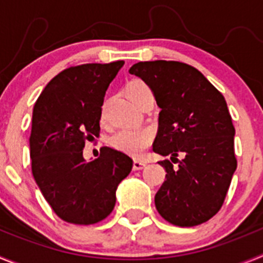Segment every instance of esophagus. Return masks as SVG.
Masks as SVG:
<instances>
[{
	"label": "esophagus",
	"mask_w": 263,
	"mask_h": 263,
	"mask_svg": "<svg viewBox=\"0 0 263 263\" xmlns=\"http://www.w3.org/2000/svg\"><path fill=\"white\" fill-rule=\"evenodd\" d=\"M146 167V163L143 162V160H139V159H134L133 162V170L134 171H137V170H142Z\"/></svg>",
	"instance_id": "obj_1"
}]
</instances>
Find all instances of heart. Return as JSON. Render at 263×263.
Instances as JSON below:
<instances>
[{
	"mask_svg": "<svg viewBox=\"0 0 263 263\" xmlns=\"http://www.w3.org/2000/svg\"><path fill=\"white\" fill-rule=\"evenodd\" d=\"M126 93L132 101L138 105L146 95L152 93V89L145 81L133 80L126 85ZM153 139H154V130L152 127H122L110 137L109 143L118 152L138 157L152 145Z\"/></svg>",
	"mask_w": 263,
	"mask_h": 263,
	"instance_id": "b5f03b06",
	"label": "heart"
}]
</instances>
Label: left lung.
Listing matches in <instances>:
<instances>
[{
	"instance_id": "1",
	"label": "left lung",
	"mask_w": 263,
	"mask_h": 263,
	"mask_svg": "<svg viewBox=\"0 0 263 263\" xmlns=\"http://www.w3.org/2000/svg\"><path fill=\"white\" fill-rule=\"evenodd\" d=\"M129 72L152 88L160 108L153 150L171 155L159 162L167 174L155 195L157 211L178 227L208 221L224 204L237 168L236 130L224 96L182 62H139Z\"/></svg>"
}]
</instances>
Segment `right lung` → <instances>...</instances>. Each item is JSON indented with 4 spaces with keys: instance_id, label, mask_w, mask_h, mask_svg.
I'll use <instances>...</instances> for the list:
<instances>
[{
    "instance_id": "obj_1",
    "label": "right lung",
    "mask_w": 263,
    "mask_h": 263,
    "mask_svg": "<svg viewBox=\"0 0 263 263\" xmlns=\"http://www.w3.org/2000/svg\"><path fill=\"white\" fill-rule=\"evenodd\" d=\"M124 60L66 68L46 85L32 110L31 171L42 194L62 220L90 225L110 215L116 190L133 159L111 147L87 162L85 141L100 136L105 92Z\"/></svg>"
}]
</instances>
